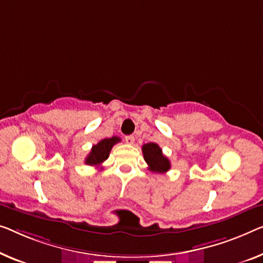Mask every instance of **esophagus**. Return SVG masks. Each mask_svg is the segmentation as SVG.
Returning <instances> with one entry per match:
<instances>
[{
	"label": "esophagus",
	"mask_w": 263,
	"mask_h": 263,
	"mask_svg": "<svg viewBox=\"0 0 263 263\" xmlns=\"http://www.w3.org/2000/svg\"><path fill=\"white\" fill-rule=\"evenodd\" d=\"M125 142H126L127 144H133V143H135V137H133V136H126V137H125Z\"/></svg>",
	"instance_id": "34e87169"
}]
</instances>
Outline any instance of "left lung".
<instances>
[{"label":"left lung","mask_w":263,"mask_h":263,"mask_svg":"<svg viewBox=\"0 0 263 263\" xmlns=\"http://www.w3.org/2000/svg\"><path fill=\"white\" fill-rule=\"evenodd\" d=\"M142 150L145 162L147 163L148 170L157 172V174H165L166 171L170 170V160L163 155V151L159 147V145H157L156 143L144 144Z\"/></svg>","instance_id":"8db88e82"}]
</instances>
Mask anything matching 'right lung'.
Listing matches in <instances>:
<instances>
[{
  "mask_svg": "<svg viewBox=\"0 0 263 263\" xmlns=\"http://www.w3.org/2000/svg\"><path fill=\"white\" fill-rule=\"evenodd\" d=\"M119 137H111V138H105L100 140L97 145H93L88 156L86 157L85 163L87 165L92 166H100L105 160L108 158L109 152H111L112 147L115 146L117 143L120 142Z\"/></svg>",
  "mask_w": 263,
  "mask_h": 263,
  "instance_id": "right-lung-1",
  "label": "right lung"
}]
</instances>
